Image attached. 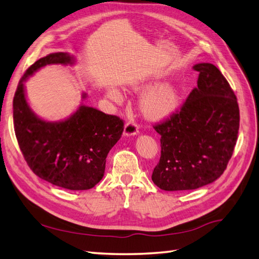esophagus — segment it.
<instances>
[{"label":"esophagus","instance_id":"esophagus-1","mask_svg":"<svg viewBox=\"0 0 259 259\" xmlns=\"http://www.w3.org/2000/svg\"><path fill=\"white\" fill-rule=\"evenodd\" d=\"M139 127L135 120H129L124 125V130H123V135L130 137V136H135L138 134Z\"/></svg>","mask_w":259,"mask_h":259}]
</instances>
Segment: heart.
<instances>
[{"mask_svg":"<svg viewBox=\"0 0 259 259\" xmlns=\"http://www.w3.org/2000/svg\"><path fill=\"white\" fill-rule=\"evenodd\" d=\"M110 96L116 101H120V95L116 91H111ZM176 102L174 90L169 86H162L149 95L145 101V109L152 116H164L175 107Z\"/></svg>","mask_w":259,"mask_h":259,"instance_id":"obj_1","label":"heart"}]
</instances>
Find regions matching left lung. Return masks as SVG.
I'll use <instances>...</instances> for the list:
<instances>
[{
  "label": "left lung",
  "instance_id": "obj_1",
  "mask_svg": "<svg viewBox=\"0 0 259 259\" xmlns=\"http://www.w3.org/2000/svg\"><path fill=\"white\" fill-rule=\"evenodd\" d=\"M197 88L180 109L153 128L161 157L152 181L163 190H190L220 177L233 154L240 109L233 90L215 65L198 63Z\"/></svg>",
  "mask_w": 259,
  "mask_h": 259
}]
</instances>
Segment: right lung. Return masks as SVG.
<instances>
[{"instance_id":"obj_1","label":"right lung","mask_w":259,"mask_h":259,"mask_svg":"<svg viewBox=\"0 0 259 259\" xmlns=\"http://www.w3.org/2000/svg\"><path fill=\"white\" fill-rule=\"evenodd\" d=\"M69 63L70 55L57 52L26 70L13 99L14 130L25 161L38 177L65 189L86 190L103 178L106 157L122 135L123 120L81 106L66 120L47 122L30 110L24 92V81L38 69Z\"/></svg>"}]
</instances>
